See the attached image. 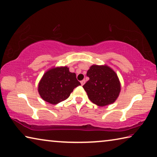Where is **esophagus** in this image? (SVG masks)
<instances>
[{"mask_svg": "<svg viewBox=\"0 0 157 157\" xmlns=\"http://www.w3.org/2000/svg\"><path fill=\"white\" fill-rule=\"evenodd\" d=\"M80 82H81L82 85H84V84H85V79H83V80H82V81Z\"/></svg>", "mask_w": 157, "mask_h": 157, "instance_id": "1", "label": "esophagus"}]
</instances>
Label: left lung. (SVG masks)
Returning a JSON list of instances; mask_svg holds the SVG:
<instances>
[{"mask_svg":"<svg viewBox=\"0 0 157 157\" xmlns=\"http://www.w3.org/2000/svg\"><path fill=\"white\" fill-rule=\"evenodd\" d=\"M89 79L83 85L92 103L105 106L114 103L121 86L117 74L107 66H91L86 73Z\"/></svg>","mask_w":157,"mask_h":157,"instance_id":"left-lung-1","label":"left lung"}]
</instances>
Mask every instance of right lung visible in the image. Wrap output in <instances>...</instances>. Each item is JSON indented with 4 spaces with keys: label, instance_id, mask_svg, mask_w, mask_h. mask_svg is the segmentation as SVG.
<instances>
[{
    "label": "right lung",
    "instance_id": "1",
    "mask_svg": "<svg viewBox=\"0 0 157 157\" xmlns=\"http://www.w3.org/2000/svg\"><path fill=\"white\" fill-rule=\"evenodd\" d=\"M81 85L76 75L67 67L50 69L44 74L38 85V92L46 102L56 104L66 100L75 88Z\"/></svg>",
    "mask_w": 157,
    "mask_h": 157
}]
</instances>
